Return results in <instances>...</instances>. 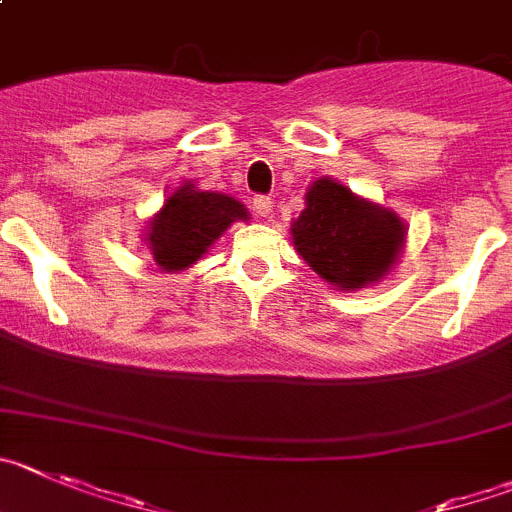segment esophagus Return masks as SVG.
Masks as SVG:
<instances>
[{
  "instance_id": "34e87169",
  "label": "esophagus",
  "mask_w": 512,
  "mask_h": 512,
  "mask_svg": "<svg viewBox=\"0 0 512 512\" xmlns=\"http://www.w3.org/2000/svg\"><path fill=\"white\" fill-rule=\"evenodd\" d=\"M253 210H256V215L259 218H269L271 210H274V203H271V198H253Z\"/></svg>"
}]
</instances>
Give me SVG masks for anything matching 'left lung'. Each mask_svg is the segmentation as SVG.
Returning a JSON list of instances; mask_svg holds the SVG:
<instances>
[{
	"label": "left lung",
	"mask_w": 512,
	"mask_h": 512,
	"mask_svg": "<svg viewBox=\"0 0 512 512\" xmlns=\"http://www.w3.org/2000/svg\"><path fill=\"white\" fill-rule=\"evenodd\" d=\"M396 210L355 195L332 177L307 187L304 210L292 220L294 248L322 281L342 292L375 287L396 269L406 246Z\"/></svg>",
	"instance_id": "left-lung-1"
}]
</instances>
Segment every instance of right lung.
Wrapping results in <instances>:
<instances>
[{"mask_svg":"<svg viewBox=\"0 0 512 512\" xmlns=\"http://www.w3.org/2000/svg\"><path fill=\"white\" fill-rule=\"evenodd\" d=\"M236 220H248L241 200L225 192L198 190L195 182L185 180L149 218L144 243L154 264L175 274L198 264Z\"/></svg>","mask_w":512,"mask_h":512,"instance_id":"add662e5","label":"right lung"}]
</instances>
